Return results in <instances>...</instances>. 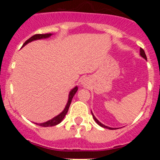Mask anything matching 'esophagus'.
I'll return each instance as SVG.
<instances>
[{"label":"esophagus","instance_id":"obj_1","mask_svg":"<svg viewBox=\"0 0 160 160\" xmlns=\"http://www.w3.org/2000/svg\"><path fill=\"white\" fill-rule=\"evenodd\" d=\"M87 83H88V82H87V78H83L82 80V85L86 86V85H87Z\"/></svg>","mask_w":160,"mask_h":160}]
</instances>
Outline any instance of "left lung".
I'll return each mask as SVG.
<instances>
[{"label": "left lung", "instance_id": "8db88e82", "mask_svg": "<svg viewBox=\"0 0 160 160\" xmlns=\"http://www.w3.org/2000/svg\"><path fill=\"white\" fill-rule=\"evenodd\" d=\"M140 55L141 56H142V58H143L144 59H146L147 60V56H146V53H145V52H144V50L142 49H141L140 48ZM92 113V112H91ZM92 115H93V118H94V121H95L96 122H97L98 124V125L100 126V127H102V128H107V129H111V130H112V129H114V128H109V127H107V126H105V125H103L102 123H101V122H99V121H98V120L97 119V118H95V116H94V114H93V113H92Z\"/></svg>", "mask_w": 160, "mask_h": 160}]
</instances>
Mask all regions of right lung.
Returning a JSON list of instances; mask_svg holds the SVG:
<instances>
[{
  "instance_id": "add662e5",
  "label": "right lung",
  "mask_w": 160,
  "mask_h": 160,
  "mask_svg": "<svg viewBox=\"0 0 160 160\" xmlns=\"http://www.w3.org/2000/svg\"><path fill=\"white\" fill-rule=\"evenodd\" d=\"M52 33H44V34H35L33 35V36L31 37L30 38H29L26 42H25V43L23 44V46H25L26 44H28L29 42H32V41H35V40H39V39H43V38H49V37L51 36ZM78 90V87H75L73 89H72L71 90H70V94H69V98H68V102L67 103H66V107H65V109L63 110V111L62 113H60V114H58V115H57L56 117H54V118H53L52 119L49 120V121H47V122H43V123H36L38 124V125L41 126V127H45V128H46V127H53V126H56L58 125V124L60 123L63 120V118H65V116H66V114H67L68 112V110H69V107H70V103H71V101H72V98H73V97L74 96V94H76V92H77Z\"/></svg>"
}]
</instances>
